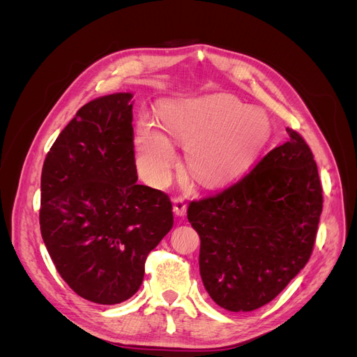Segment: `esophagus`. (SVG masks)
Here are the masks:
<instances>
[{
  "instance_id": "1",
  "label": "esophagus",
  "mask_w": 357,
  "mask_h": 357,
  "mask_svg": "<svg viewBox=\"0 0 357 357\" xmlns=\"http://www.w3.org/2000/svg\"><path fill=\"white\" fill-rule=\"evenodd\" d=\"M172 211H174V214L176 215H185L186 214V202H185V198H181V197H177V198H174V201H172Z\"/></svg>"
}]
</instances>
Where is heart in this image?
I'll use <instances>...</instances> for the list:
<instances>
[{
	"label": "heart",
	"mask_w": 357,
	"mask_h": 357,
	"mask_svg": "<svg viewBox=\"0 0 357 357\" xmlns=\"http://www.w3.org/2000/svg\"><path fill=\"white\" fill-rule=\"evenodd\" d=\"M160 128L185 146L190 174L204 183L235 176L259 155L271 134L264 109L248 107L232 95H213L181 104H165L158 112ZM149 119H142L135 160L142 176L164 185L177 164L171 139Z\"/></svg>",
	"instance_id": "heart-1"
}]
</instances>
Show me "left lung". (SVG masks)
Returning <instances> with one entry per match:
<instances>
[{"label": "left lung", "instance_id": "left-lung-1", "mask_svg": "<svg viewBox=\"0 0 357 357\" xmlns=\"http://www.w3.org/2000/svg\"><path fill=\"white\" fill-rule=\"evenodd\" d=\"M273 149L218 195L192 201L188 219L201 238L205 290L228 311L273 301L305 266L323 208L316 160L305 139Z\"/></svg>", "mask_w": 357, "mask_h": 357}]
</instances>
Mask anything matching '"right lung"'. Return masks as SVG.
I'll use <instances>...</instances> for the list:
<instances>
[{
  "label": "right lung",
  "instance_id": "obj_1",
  "mask_svg": "<svg viewBox=\"0 0 357 357\" xmlns=\"http://www.w3.org/2000/svg\"><path fill=\"white\" fill-rule=\"evenodd\" d=\"M132 96L84 104L41 172L43 241L63 282L102 305L135 294L147 255L174 223L167 193L137 183Z\"/></svg>",
  "mask_w": 357,
  "mask_h": 357
}]
</instances>
